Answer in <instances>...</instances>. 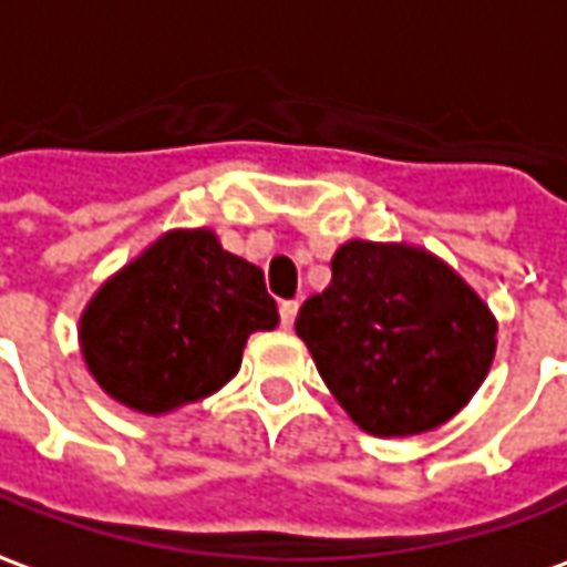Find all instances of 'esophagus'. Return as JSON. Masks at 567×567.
I'll list each match as a JSON object with an SVG mask.
<instances>
[{
  "instance_id": "obj_1",
  "label": "esophagus",
  "mask_w": 567,
  "mask_h": 567,
  "mask_svg": "<svg viewBox=\"0 0 567 567\" xmlns=\"http://www.w3.org/2000/svg\"><path fill=\"white\" fill-rule=\"evenodd\" d=\"M296 311H299V302H296V299H284V302H280V327H284V330H290L292 327Z\"/></svg>"
}]
</instances>
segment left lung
I'll list each match as a JSON object with an SVG mask.
<instances>
[{"label": "left lung", "mask_w": 567, "mask_h": 567, "mask_svg": "<svg viewBox=\"0 0 567 567\" xmlns=\"http://www.w3.org/2000/svg\"><path fill=\"white\" fill-rule=\"evenodd\" d=\"M333 280L299 308L306 339L336 401L370 435H416L447 423L485 382L497 323L460 277L423 249L351 244Z\"/></svg>", "instance_id": "8db88e82"}]
</instances>
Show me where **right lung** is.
I'll return each instance as SVG.
<instances>
[{
  "instance_id": "right-lung-1",
  "label": "right lung",
  "mask_w": 567,
  "mask_h": 567,
  "mask_svg": "<svg viewBox=\"0 0 567 567\" xmlns=\"http://www.w3.org/2000/svg\"><path fill=\"white\" fill-rule=\"evenodd\" d=\"M261 268L213 231H172L107 280L82 315V358L126 408L166 413L231 380L246 336L275 330Z\"/></svg>"
}]
</instances>
